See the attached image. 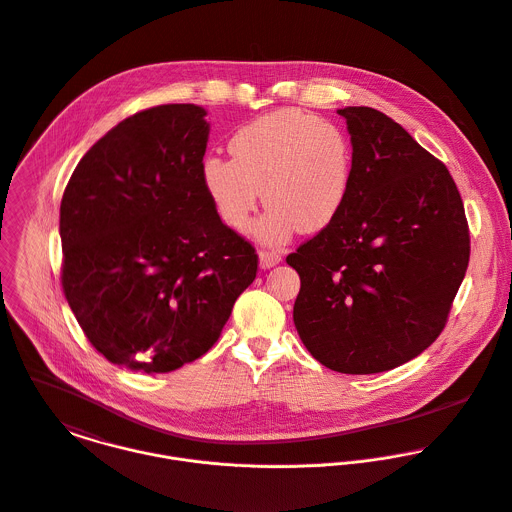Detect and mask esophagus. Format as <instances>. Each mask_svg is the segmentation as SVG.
<instances>
[{"mask_svg": "<svg viewBox=\"0 0 512 512\" xmlns=\"http://www.w3.org/2000/svg\"><path fill=\"white\" fill-rule=\"evenodd\" d=\"M280 260H282V256L278 252H270V250H260L258 252V264H260L262 270H268V268L280 264Z\"/></svg>", "mask_w": 512, "mask_h": 512, "instance_id": "34e87169", "label": "esophagus"}]
</instances>
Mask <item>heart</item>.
Masks as SVG:
<instances>
[{
	"label": "heart",
	"instance_id": "obj_1",
	"mask_svg": "<svg viewBox=\"0 0 512 512\" xmlns=\"http://www.w3.org/2000/svg\"><path fill=\"white\" fill-rule=\"evenodd\" d=\"M232 161L208 157L200 178L218 218L242 230L262 198L266 212L250 234L268 246L328 228L353 176V149L338 125L302 111H276L240 127L228 141Z\"/></svg>",
	"mask_w": 512,
	"mask_h": 512
}]
</instances>
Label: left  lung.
I'll use <instances>...</instances> for the list:
<instances>
[{
    "label": "left lung",
    "mask_w": 512,
    "mask_h": 512,
    "mask_svg": "<svg viewBox=\"0 0 512 512\" xmlns=\"http://www.w3.org/2000/svg\"><path fill=\"white\" fill-rule=\"evenodd\" d=\"M353 176L338 218L292 252L300 274L294 324L322 365L389 371L445 328L469 266V228L455 180L399 123L345 107Z\"/></svg>",
    "instance_id": "left-lung-1"
}]
</instances>
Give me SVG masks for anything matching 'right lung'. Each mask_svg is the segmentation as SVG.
Here are the masks:
<instances>
[{
    "label": "right lung",
    "instance_id": "obj_1",
    "mask_svg": "<svg viewBox=\"0 0 512 512\" xmlns=\"http://www.w3.org/2000/svg\"><path fill=\"white\" fill-rule=\"evenodd\" d=\"M190 103L141 111L99 139L59 212L63 292L93 347L131 371L204 355L258 256L222 224L200 169L210 125Z\"/></svg>",
    "mask_w": 512,
    "mask_h": 512
}]
</instances>
